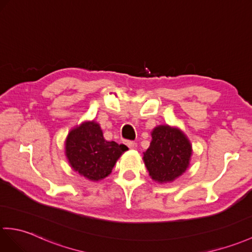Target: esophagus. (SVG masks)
<instances>
[{
  "instance_id": "34e87169",
  "label": "esophagus",
  "mask_w": 252,
  "mask_h": 252,
  "mask_svg": "<svg viewBox=\"0 0 252 252\" xmlns=\"http://www.w3.org/2000/svg\"><path fill=\"white\" fill-rule=\"evenodd\" d=\"M126 146L128 148H131V149H134V148H136L137 147V144L135 143V142H126Z\"/></svg>"
}]
</instances>
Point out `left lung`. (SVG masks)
<instances>
[{"label": "left lung", "instance_id": "1", "mask_svg": "<svg viewBox=\"0 0 252 252\" xmlns=\"http://www.w3.org/2000/svg\"><path fill=\"white\" fill-rule=\"evenodd\" d=\"M151 137L143 158L151 178L160 184L178 178L190 163L192 147L189 139L179 128L169 126H156Z\"/></svg>", "mask_w": 252, "mask_h": 252}]
</instances>
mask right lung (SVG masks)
Returning a JSON list of instances; mask_svg holds the SVG:
<instances>
[{
  "instance_id": "1",
  "label": "right lung",
  "mask_w": 252,
  "mask_h": 252,
  "mask_svg": "<svg viewBox=\"0 0 252 252\" xmlns=\"http://www.w3.org/2000/svg\"><path fill=\"white\" fill-rule=\"evenodd\" d=\"M127 149L126 145L107 142L98 124L87 121L68 133L65 156L80 176L98 181L112 173L117 160Z\"/></svg>"
}]
</instances>
